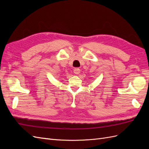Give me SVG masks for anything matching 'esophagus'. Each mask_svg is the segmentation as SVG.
<instances>
[{"mask_svg":"<svg viewBox=\"0 0 149 149\" xmlns=\"http://www.w3.org/2000/svg\"><path fill=\"white\" fill-rule=\"evenodd\" d=\"M80 73V69L78 68H76L74 69V73L76 74H78Z\"/></svg>","mask_w":149,"mask_h":149,"instance_id":"obj_1","label":"esophagus"}]
</instances>
